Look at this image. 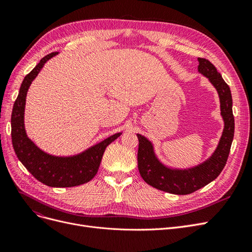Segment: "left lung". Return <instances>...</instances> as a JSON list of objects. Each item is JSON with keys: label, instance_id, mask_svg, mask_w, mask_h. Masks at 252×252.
Segmentation results:
<instances>
[{"label": "left lung", "instance_id": "obj_1", "mask_svg": "<svg viewBox=\"0 0 252 252\" xmlns=\"http://www.w3.org/2000/svg\"><path fill=\"white\" fill-rule=\"evenodd\" d=\"M197 61H199L197 70L204 77L208 78L218 91L220 103V116L224 121L222 136L211 157L192 168L172 169L159 162L155 154L152 143L145 136L138 134V167L141 177L148 185L173 194L192 193L216 180L226 165L234 134V118L230 88L217 70L215 65L208 60L199 58Z\"/></svg>", "mask_w": 252, "mask_h": 252}]
</instances>
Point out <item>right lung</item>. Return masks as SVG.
Listing matches in <instances>:
<instances>
[{
  "label": "right lung",
  "mask_w": 252,
  "mask_h": 252,
  "mask_svg": "<svg viewBox=\"0 0 252 252\" xmlns=\"http://www.w3.org/2000/svg\"><path fill=\"white\" fill-rule=\"evenodd\" d=\"M59 52L44 57L22 82L19 95L11 114V139L14 152L26 169L43 184L50 187H73L93 180L100 167L106 147L118 139L116 133L87 150L72 157H56L41 150L30 140L25 131L24 112L29 86L39 74L45 63Z\"/></svg>",
  "instance_id": "1"
}]
</instances>
